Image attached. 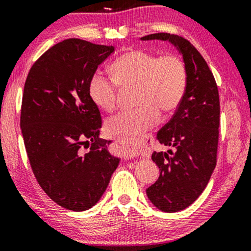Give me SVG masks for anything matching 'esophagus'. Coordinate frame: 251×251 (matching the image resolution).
I'll list each match as a JSON object with an SVG mask.
<instances>
[{"label": "esophagus", "mask_w": 251, "mask_h": 251, "mask_svg": "<svg viewBox=\"0 0 251 251\" xmlns=\"http://www.w3.org/2000/svg\"><path fill=\"white\" fill-rule=\"evenodd\" d=\"M144 145L145 144H135V145H133V147H130V149H132V151L135 153V154H137V155H140L141 153H142V151H143L144 150Z\"/></svg>", "instance_id": "1"}]
</instances>
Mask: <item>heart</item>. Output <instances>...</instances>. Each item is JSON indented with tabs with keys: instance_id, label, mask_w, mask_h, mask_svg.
Segmentation results:
<instances>
[{
	"instance_id": "heart-1",
	"label": "heart",
	"mask_w": 251,
	"mask_h": 251,
	"mask_svg": "<svg viewBox=\"0 0 251 251\" xmlns=\"http://www.w3.org/2000/svg\"><path fill=\"white\" fill-rule=\"evenodd\" d=\"M113 78L97 71L90 77L89 96L99 109L113 111L117 101V87L134 88L136 108L108 119L104 130L109 136L135 140L154 124L161 115L177 109L184 98L187 71L177 56H159L143 50H128L110 65Z\"/></svg>"
}]
</instances>
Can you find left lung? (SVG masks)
I'll list each match as a JSON object with an SVG mask.
<instances>
[{"label":"left lung","instance_id":"left-lung-1","mask_svg":"<svg viewBox=\"0 0 251 251\" xmlns=\"http://www.w3.org/2000/svg\"><path fill=\"white\" fill-rule=\"evenodd\" d=\"M142 40H167L182 55L187 85L173 118L156 138L174 150L153 152L160 177L147 189L149 200L162 212L188 207L203 193L216 166L219 144L220 99L212 71L188 40L166 32L152 33Z\"/></svg>","mask_w":251,"mask_h":251}]
</instances>
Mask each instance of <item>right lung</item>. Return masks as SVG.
I'll return each mask as SVG.
<instances>
[{
	"label": "right lung",
	"instance_id": "obj_1",
	"mask_svg": "<svg viewBox=\"0 0 251 251\" xmlns=\"http://www.w3.org/2000/svg\"><path fill=\"white\" fill-rule=\"evenodd\" d=\"M114 50L65 39L37 59L25 83L20 126L32 173L71 211L97 204L121 161L108 151L111 141L99 137L101 115L88 91L90 77Z\"/></svg>",
	"mask_w": 251,
	"mask_h": 251
}]
</instances>
